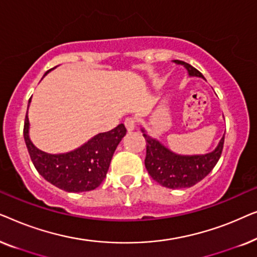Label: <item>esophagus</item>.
I'll return each mask as SVG.
<instances>
[{
  "instance_id": "esophagus-1",
  "label": "esophagus",
  "mask_w": 257,
  "mask_h": 257,
  "mask_svg": "<svg viewBox=\"0 0 257 257\" xmlns=\"http://www.w3.org/2000/svg\"><path fill=\"white\" fill-rule=\"evenodd\" d=\"M125 126L127 128V131H133L136 127V119L132 117H128L125 119Z\"/></svg>"
}]
</instances>
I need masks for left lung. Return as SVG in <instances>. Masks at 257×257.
Here are the masks:
<instances>
[{
	"label": "left lung",
	"mask_w": 257,
	"mask_h": 257,
	"mask_svg": "<svg viewBox=\"0 0 257 257\" xmlns=\"http://www.w3.org/2000/svg\"><path fill=\"white\" fill-rule=\"evenodd\" d=\"M174 62L184 65L189 76L203 78L202 73L188 63L182 61ZM142 131L146 140V170L153 180L167 188H187L198 184L215 167L223 150L224 136L212 152L201 156H180L172 152L157 139L147 136L144 128H142Z\"/></svg>",
	"instance_id": "8db88e82"
}]
</instances>
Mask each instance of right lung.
<instances>
[{
	"mask_svg": "<svg viewBox=\"0 0 257 257\" xmlns=\"http://www.w3.org/2000/svg\"><path fill=\"white\" fill-rule=\"evenodd\" d=\"M125 135L124 124H119L111 131L94 136L75 151L49 154L31 143L28 111L23 128L28 152L38 173L56 187L72 193L92 191L103 182L114 151Z\"/></svg>",
	"mask_w": 257,
	"mask_h": 257,
	"instance_id": "obj_1",
	"label": "right lung"
}]
</instances>
